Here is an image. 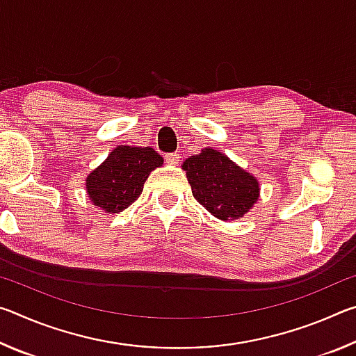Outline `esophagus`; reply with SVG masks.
Returning a JSON list of instances; mask_svg holds the SVG:
<instances>
[{
    "label": "esophagus",
    "mask_w": 356,
    "mask_h": 356,
    "mask_svg": "<svg viewBox=\"0 0 356 356\" xmlns=\"http://www.w3.org/2000/svg\"><path fill=\"white\" fill-rule=\"evenodd\" d=\"M165 159H166V163L177 165L179 161H180V155L179 154H166Z\"/></svg>",
    "instance_id": "34e87169"
}]
</instances>
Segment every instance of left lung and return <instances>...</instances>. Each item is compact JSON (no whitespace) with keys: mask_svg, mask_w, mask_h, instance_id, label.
Returning a JSON list of instances; mask_svg holds the SVG:
<instances>
[{"mask_svg":"<svg viewBox=\"0 0 356 356\" xmlns=\"http://www.w3.org/2000/svg\"><path fill=\"white\" fill-rule=\"evenodd\" d=\"M195 200L222 221L242 218L259 200V180L220 150L206 147L184 161Z\"/></svg>","mask_w":356,"mask_h":356,"instance_id":"left-lung-1","label":"left lung"}]
</instances>
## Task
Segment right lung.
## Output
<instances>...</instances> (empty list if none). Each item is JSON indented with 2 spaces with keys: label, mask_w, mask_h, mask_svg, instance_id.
<instances>
[{
  "label": "right lung",
  "mask_w": 356,
  "mask_h": 356,
  "mask_svg": "<svg viewBox=\"0 0 356 356\" xmlns=\"http://www.w3.org/2000/svg\"><path fill=\"white\" fill-rule=\"evenodd\" d=\"M163 156L152 147L118 146L86 177L89 200L105 213H119L141 195L144 182Z\"/></svg>",
  "instance_id": "right-lung-1"
}]
</instances>
